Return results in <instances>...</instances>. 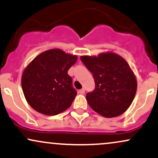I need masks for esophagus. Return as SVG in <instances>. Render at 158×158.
Instances as JSON below:
<instances>
[{"label": "esophagus", "mask_w": 158, "mask_h": 158, "mask_svg": "<svg viewBox=\"0 0 158 158\" xmlns=\"http://www.w3.org/2000/svg\"><path fill=\"white\" fill-rule=\"evenodd\" d=\"M79 93L82 94H84L85 93V89L83 88V89H80L79 90Z\"/></svg>", "instance_id": "1"}]
</instances>
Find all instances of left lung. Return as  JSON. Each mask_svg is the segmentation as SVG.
Wrapping results in <instances>:
<instances>
[{
  "mask_svg": "<svg viewBox=\"0 0 158 158\" xmlns=\"http://www.w3.org/2000/svg\"><path fill=\"white\" fill-rule=\"evenodd\" d=\"M81 60L93 74L95 89L86 94L94 112L104 118H114L130 106L137 92V78L123 57L112 52L98 56L83 55Z\"/></svg>",
  "mask_w": 158,
  "mask_h": 158,
  "instance_id": "left-lung-1",
  "label": "left lung"
}]
</instances>
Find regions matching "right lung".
I'll return each mask as SVG.
<instances>
[{"label":"right lung","instance_id":"right-lung-1","mask_svg":"<svg viewBox=\"0 0 158 158\" xmlns=\"http://www.w3.org/2000/svg\"><path fill=\"white\" fill-rule=\"evenodd\" d=\"M77 60V55L52 49L39 54L27 65L21 86L31 108L45 115H55L72 105L77 92L67 72Z\"/></svg>","mask_w":158,"mask_h":158}]
</instances>
